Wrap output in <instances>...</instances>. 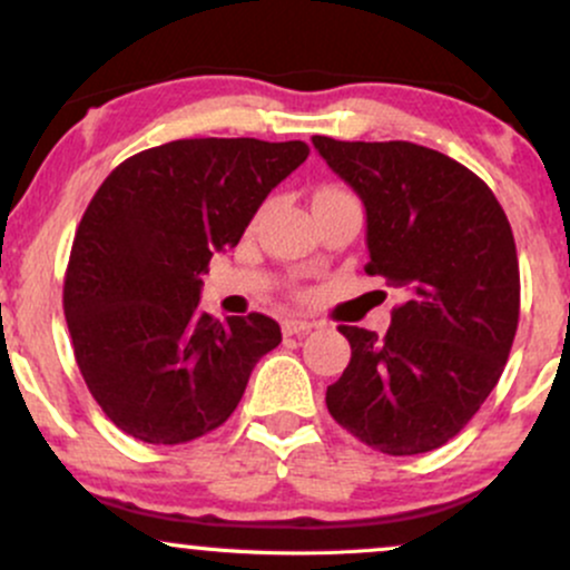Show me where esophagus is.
Masks as SVG:
<instances>
[{
    "label": "esophagus",
    "mask_w": 570,
    "mask_h": 570,
    "mask_svg": "<svg viewBox=\"0 0 570 570\" xmlns=\"http://www.w3.org/2000/svg\"><path fill=\"white\" fill-rule=\"evenodd\" d=\"M313 326H316V324L305 322V318H286V322L281 324V330H284L286 337H292V335H307Z\"/></svg>",
    "instance_id": "1"
}]
</instances>
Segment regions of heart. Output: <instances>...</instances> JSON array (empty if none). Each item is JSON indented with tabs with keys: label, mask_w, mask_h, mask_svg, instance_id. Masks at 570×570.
Here are the masks:
<instances>
[{
	"label": "heart",
	"mask_w": 570,
	"mask_h": 570,
	"mask_svg": "<svg viewBox=\"0 0 570 570\" xmlns=\"http://www.w3.org/2000/svg\"><path fill=\"white\" fill-rule=\"evenodd\" d=\"M322 198H351V195L340 187H322L316 193V200H322Z\"/></svg>",
	"instance_id": "heart-1"
}]
</instances>
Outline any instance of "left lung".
<instances>
[{"instance_id":"left-lung-1","label":"left lung","mask_w":570,"mask_h":570,"mask_svg":"<svg viewBox=\"0 0 570 570\" xmlns=\"http://www.w3.org/2000/svg\"><path fill=\"white\" fill-rule=\"evenodd\" d=\"M313 147L367 208L370 276L404 292L385 337L340 326L351 362L326 407L389 455L442 448L499 383L520 322V265L501 203L466 166L412 141Z\"/></svg>"}]
</instances>
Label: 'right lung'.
Listing matches in <instances>:
<instances>
[{"label": "right lung", "mask_w": 570, "mask_h": 570, "mask_svg": "<svg viewBox=\"0 0 570 570\" xmlns=\"http://www.w3.org/2000/svg\"><path fill=\"white\" fill-rule=\"evenodd\" d=\"M307 153L305 141L179 139L122 160L96 189L63 316L88 391L134 440L181 444L222 426L281 343L263 313H203L200 276Z\"/></svg>", "instance_id": "add662e5"}]
</instances>
